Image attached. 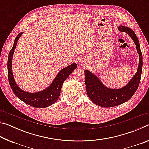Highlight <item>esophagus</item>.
<instances>
[{
  "mask_svg": "<svg viewBox=\"0 0 149 149\" xmlns=\"http://www.w3.org/2000/svg\"><path fill=\"white\" fill-rule=\"evenodd\" d=\"M79 66L84 67V60H79Z\"/></svg>",
  "mask_w": 149,
  "mask_h": 149,
  "instance_id": "1",
  "label": "esophagus"
}]
</instances>
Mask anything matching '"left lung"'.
Returning a JSON list of instances; mask_svg holds the SVG:
<instances>
[{
  "label": "left lung",
  "instance_id": "1",
  "mask_svg": "<svg viewBox=\"0 0 149 149\" xmlns=\"http://www.w3.org/2000/svg\"><path fill=\"white\" fill-rule=\"evenodd\" d=\"M118 30L129 35L135 45L139 54V64L137 72L125 86L120 88H110L105 85L97 75L85 70V86L91 100L99 107L109 108L123 104L133 97L139 85L143 68V56L139 40L134 31L129 27L118 26Z\"/></svg>",
  "mask_w": 149,
  "mask_h": 149
}]
</instances>
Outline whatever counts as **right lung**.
<instances>
[{
  "label": "right lung",
  "instance_id": "add662e5",
  "mask_svg": "<svg viewBox=\"0 0 149 149\" xmlns=\"http://www.w3.org/2000/svg\"><path fill=\"white\" fill-rule=\"evenodd\" d=\"M24 32L19 33L14 40L13 47L9 52L8 58V75L10 87L16 97L26 104L37 108H46L53 104L58 99L62 86L64 81L69 77L72 72L77 68L76 63H73L64 68L58 73L53 81L47 88L37 92H27L22 89L17 85L12 72V58L16 49L17 41Z\"/></svg>",
  "mask_w": 149,
  "mask_h": 149
}]
</instances>
